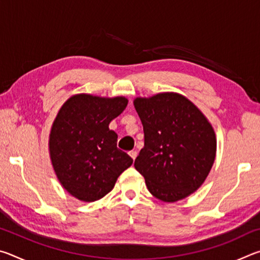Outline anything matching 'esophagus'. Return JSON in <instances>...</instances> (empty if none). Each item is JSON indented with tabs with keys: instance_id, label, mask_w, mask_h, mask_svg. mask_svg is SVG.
I'll return each instance as SVG.
<instances>
[{
	"instance_id": "obj_1",
	"label": "esophagus",
	"mask_w": 260,
	"mask_h": 260,
	"mask_svg": "<svg viewBox=\"0 0 260 260\" xmlns=\"http://www.w3.org/2000/svg\"><path fill=\"white\" fill-rule=\"evenodd\" d=\"M128 155L131 156L132 159L135 160V158H136V156H138V153H136V151H129V152H128Z\"/></svg>"
}]
</instances>
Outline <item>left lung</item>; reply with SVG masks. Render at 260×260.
Returning a JSON list of instances; mask_svg holds the SVG:
<instances>
[{"mask_svg":"<svg viewBox=\"0 0 260 260\" xmlns=\"http://www.w3.org/2000/svg\"><path fill=\"white\" fill-rule=\"evenodd\" d=\"M144 147L134 166L156 199L177 202L197 190L215 158L212 126L184 96L162 93L136 99Z\"/></svg>","mask_w":260,"mask_h":260,"instance_id":"1","label":"left lung"}]
</instances>
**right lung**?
<instances>
[{"instance_id":"add662e5","label":"right lung","mask_w":260,"mask_h":260,"mask_svg":"<svg viewBox=\"0 0 260 260\" xmlns=\"http://www.w3.org/2000/svg\"><path fill=\"white\" fill-rule=\"evenodd\" d=\"M127 107L125 98L80 94L60 108L51 127L49 150L59 182L83 202L102 199L133 159L117 148L110 121Z\"/></svg>"}]
</instances>
